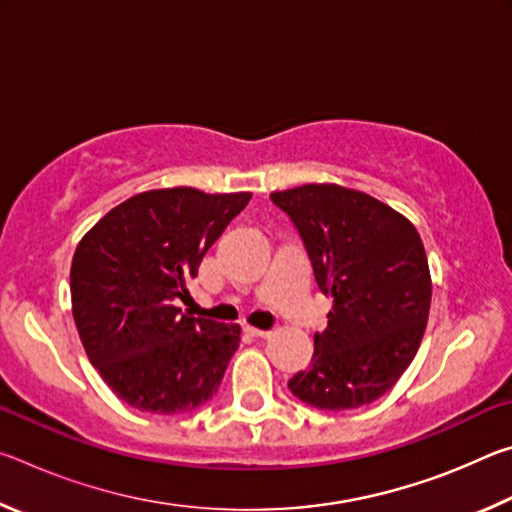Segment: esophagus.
Wrapping results in <instances>:
<instances>
[{"instance_id":"34e87169","label":"esophagus","mask_w":512,"mask_h":512,"mask_svg":"<svg viewBox=\"0 0 512 512\" xmlns=\"http://www.w3.org/2000/svg\"><path fill=\"white\" fill-rule=\"evenodd\" d=\"M246 332L253 334V336H259V339H266V336H271L268 329H259V327H250V325H246Z\"/></svg>"}]
</instances>
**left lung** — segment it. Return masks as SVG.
Here are the masks:
<instances>
[{"label": "left lung", "mask_w": 512, "mask_h": 512, "mask_svg": "<svg viewBox=\"0 0 512 512\" xmlns=\"http://www.w3.org/2000/svg\"><path fill=\"white\" fill-rule=\"evenodd\" d=\"M296 225L318 289L332 296L307 370L289 391L316 409L345 411L391 391L420 348L431 275L415 225L357 189L302 185L271 194Z\"/></svg>", "instance_id": "left-lung-1"}]
</instances>
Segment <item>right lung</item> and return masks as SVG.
<instances>
[{
    "label": "right lung",
    "instance_id": "right-lung-1",
    "mask_svg": "<svg viewBox=\"0 0 512 512\" xmlns=\"http://www.w3.org/2000/svg\"><path fill=\"white\" fill-rule=\"evenodd\" d=\"M250 196L151 189L112 207L76 246V329L92 366L133 409L185 413L219 391L241 327L183 314L176 300Z\"/></svg>",
    "mask_w": 512,
    "mask_h": 512
}]
</instances>
